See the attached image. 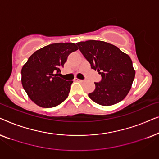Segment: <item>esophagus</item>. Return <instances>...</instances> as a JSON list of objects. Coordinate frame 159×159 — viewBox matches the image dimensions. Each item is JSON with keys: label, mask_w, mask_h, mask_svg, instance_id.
Masks as SVG:
<instances>
[{"label": "esophagus", "mask_w": 159, "mask_h": 159, "mask_svg": "<svg viewBox=\"0 0 159 159\" xmlns=\"http://www.w3.org/2000/svg\"><path fill=\"white\" fill-rule=\"evenodd\" d=\"M75 82H83L84 80H80V79H77V78H75Z\"/></svg>", "instance_id": "1"}]
</instances>
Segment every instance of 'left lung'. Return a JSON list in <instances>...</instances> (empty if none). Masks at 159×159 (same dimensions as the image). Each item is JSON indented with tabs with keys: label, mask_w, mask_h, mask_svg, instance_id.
<instances>
[{
	"label": "left lung",
	"mask_w": 159,
	"mask_h": 159,
	"mask_svg": "<svg viewBox=\"0 0 159 159\" xmlns=\"http://www.w3.org/2000/svg\"><path fill=\"white\" fill-rule=\"evenodd\" d=\"M91 69L98 71L101 80L88 94L101 106H111L122 101L129 92L135 76L131 58L119 48L104 41L87 40L77 43Z\"/></svg>",
	"instance_id": "8db88e82"
}]
</instances>
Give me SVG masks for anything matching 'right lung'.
Instances as JSON below:
<instances>
[{"instance_id":"add662e5","label":"right lung","mask_w":159,"mask_h":159,"mask_svg":"<svg viewBox=\"0 0 159 159\" xmlns=\"http://www.w3.org/2000/svg\"><path fill=\"white\" fill-rule=\"evenodd\" d=\"M77 50L75 43H53L30 56L21 69V84L34 103L53 108L66 99L73 81H66L58 75L68 56Z\"/></svg>"}]
</instances>
